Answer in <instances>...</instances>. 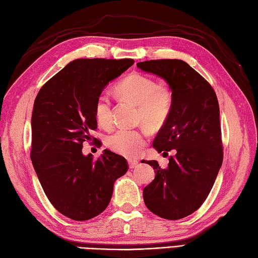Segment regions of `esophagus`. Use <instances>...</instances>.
<instances>
[{
    "mask_svg": "<svg viewBox=\"0 0 258 258\" xmlns=\"http://www.w3.org/2000/svg\"><path fill=\"white\" fill-rule=\"evenodd\" d=\"M138 164H139L138 160H128V166H130V168L136 167V166H138Z\"/></svg>",
    "mask_w": 258,
    "mask_h": 258,
    "instance_id": "esophagus-1",
    "label": "esophagus"
}]
</instances>
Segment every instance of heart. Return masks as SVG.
<instances>
[{"instance_id":"obj_1","label":"heart","mask_w":258,"mask_h":258,"mask_svg":"<svg viewBox=\"0 0 258 258\" xmlns=\"http://www.w3.org/2000/svg\"><path fill=\"white\" fill-rule=\"evenodd\" d=\"M118 94L139 105L138 122L143 123L153 132L160 131L171 116L173 93L166 86L158 85L151 76L132 73L118 82ZM94 114L97 123L107 127L112 123L111 101L107 95L96 98ZM147 134L144 130L120 128L109 134L105 144L109 150L125 157L138 156L146 143Z\"/></svg>"}]
</instances>
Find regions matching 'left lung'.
<instances>
[{"instance_id":"1","label":"left lung","mask_w":258,"mask_h":258,"mask_svg":"<svg viewBox=\"0 0 258 258\" xmlns=\"http://www.w3.org/2000/svg\"><path fill=\"white\" fill-rule=\"evenodd\" d=\"M138 68L164 79L173 93V108L153 142L158 152L175 150L168 166L142 161L155 169L145 186L146 207L165 220H180L207 199L223 163L220 106L211 84L182 59H151ZM163 153V154H164Z\"/></svg>"}]
</instances>
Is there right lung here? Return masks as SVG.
Wrapping results in <instances>:
<instances>
[{"instance_id":"right-lung-1","label":"right lung","mask_w":258,"mask_h":258,"mask_svg":"<svg viewBox=\"0 0 258 258\" xmlns=\"http://www.w3.org/2000/svg\"><path fill=\"white\" fill-rule=\"evenodd\" d=\"M134 64L132 58H79L48 80L33 107L31 160L51 204L74 221L105 210L114 182L127 172L125 158L105 150L94 160L82 147L97 128L96 98L108 82Z\"/></svg>"}]
</instances>
